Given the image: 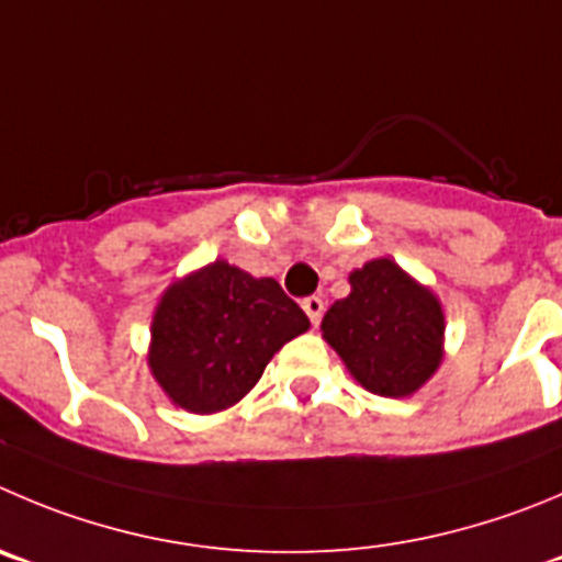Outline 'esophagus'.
<instances>
[{"label": "esophagus", "instance_id": "esophagus-1", "mask_svg": "<svg viewBox=\"0 0 562 562\" xmlns=\"http://www.w3.org/2000/svg\"><path fill=\"white\" fill-rule=\"evenodd\" d=\"M302 311L307 313V318H311L313 324H318V322H322V316H324V299L322 296L302 299Z\"/></svg>", "mask_w": 562, "mask_h": 562}]
</instances>
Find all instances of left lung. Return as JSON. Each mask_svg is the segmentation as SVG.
Here are the masks:
<instances>
[{"mask_svg":"<svg viewBox=\"0 0 562 562\" xmlns=\"http://www.w3.org/2000/svg\"><path fill=\"white\" fill-rule=\"evenodd\" d=\"M349 285L352 293L324 316V338L366 391L411 396L443 360L438 296L387 257L355 269Z\"/></svg>","mask_w":562,"mask_h":562,"instance_id":"obj_1","label":"left lung"}]
</instances>
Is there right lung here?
<instances>
[{
	"instance_id": "add662e5",
	"label": "right lung",
	"mask_w": 562,
	"mask_h": 562,
	"mask_svg": "<svg viewBox=\"0 0 562 562\" xmlns=\"http://www.w3.org/2000/svg\"><path fill=\"white\" fill-rule=\"evenodd\" d=\"M307 327L305 311L280 282L216 260L162 293L151 318L149 369L175 405L227 411Z\"/></svg>"
}]
</instances>
